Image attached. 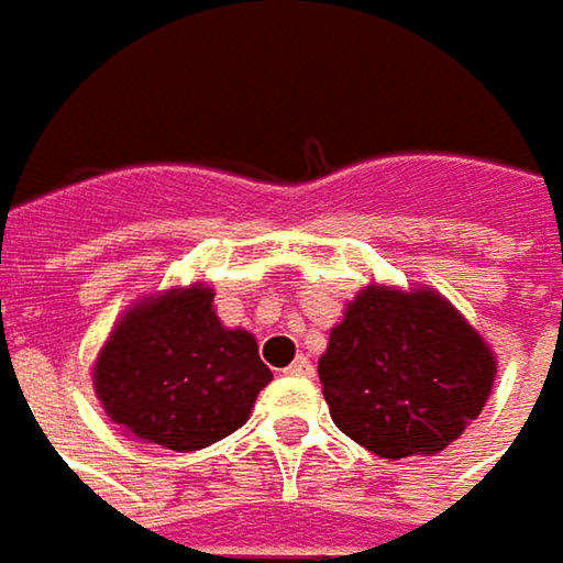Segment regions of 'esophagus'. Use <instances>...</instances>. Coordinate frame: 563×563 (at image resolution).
<instances>
[{"label":"esophagus","instance_id":"34e87169","mask_svg":"<svg viewBox=\"0 0 563 563\" xmlns=\"http://www.w3.org/2000/svg\"><path fill=\"white\" fill-rule=\"evenodd\" d=\"M285 375H303V378H309V375H312V365H309L307 356H297V360L285 368Z\"/></svg>","mask_w":563,"mask_h":563}]
</instances>
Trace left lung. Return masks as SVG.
<instances>
[{
  "instance_id": "obj_1",
  "label": "left lung",
  "mask_w": 563,
  "mask_h": 563,
  "mask_svg": "<svg viewBox=\"0 0 563 563\" xmlns=\"http://www.w3.org/2000/svg\"><path fill=\"white\" fill-rule=\"evenodd\" d=\"M493 378L484 338L433 290L365 288L319 360L331 421L380 459L446 449L481 415Z\"/></svg>"
}]
</instances>
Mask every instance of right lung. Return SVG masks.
Returning a JSON list of instances; mask_svg holds the SVG:
<instances>
[{
    "label": "right lung",
    "instance_id": "obj_1",
    "mask_svg": "<svg viewBox=\"0 0 563 563\" xmlns=\"http://www.w3.org/2000/svg\"><path fill=\"white\" fill-rule=\"evenodd\" d=\"M273 380L247 331H229L213 290H169L114 328L96 365V394L139 440L191 452L238 431Z\"/></svg>",
    "mask_w": 563,
    "mask_h": 563
}]
</instances>
